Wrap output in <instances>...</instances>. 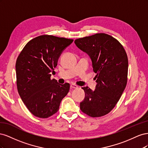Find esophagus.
<instances>
[{"instance_id":"obj_1","label":"esophagus","mask_w":148,"mask_h":148,"mask_svg":"<svg viewBox=\"0 0 148 148\" xmlns=\"http://www.w3.org/2000/svg\"><path fill=\"white\" fill-rule=\"evenodd\" d=\"M70 88H73V89H77L78 88V86H77V85L75 84H70Z\"/></svg>"}]
</instances>
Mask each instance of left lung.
<instances>
[{
  "label": "left lung",
  "instance_id": "left-lung-1",
  "mask_svg": "<svg viewBox=\"0 0 148 148\" xmlns=\"http://www.w3.org/2000/svg\"><path fill=\"white\" fill-rule=\"evenodd\" d=\"M75 43L90 57L96 73L95 90L82 88L85 97L79 104L80 109L90 117H102L114 108L126 87L127 53L117 39L105 33L76 39Z\"/></svg>",
  "mask_w": 148,
  "mask_h": 148
}]
</instances>
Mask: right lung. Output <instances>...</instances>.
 Returning <instances> with one entry per match:
<instances>
[{
    "label": "right lung",
    "mask_w": 148,
    "mask_h": 148,
    "mask_svg": "<svg viewBox=\"0 0 148 148\" xmlns=\"http://www.w3.org/2000/svg\"><path fill=\"white\" fill-rule=\"evenodd\" d=\"M73 39L42 35L31 40L17 58L15 69L17 89L30 112L45 119L56 114L70 84L51 79V73L65 49Z\"/></svg>",
    "instance_id": "right-lung-1"
}]
</instances>
